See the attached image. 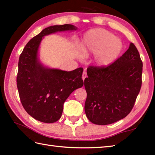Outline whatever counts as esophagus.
Returning <instances> with one entry per match:
<instances>
[{
    "mask_svg": "<svg viewBox=\"0 0 155 155\" xmlns=\"http://www.w3.org/2000/svg\"><path fill=\"white\" fill-rule=\"evenodd\" d=\"M87 77V72L84 71L83 73V77H82V78H83V80L84 81L85 78H86Z\"/></svg>",
    "mask_w": 155,
    "mask_h": 155,
    "instance_id": "obj_1",
    "label": "esophagus"
}]
</instances>
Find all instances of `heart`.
Here are the masks:
<instances>
[{
    "mask_svg": "<svg viewBox=\"0 0 155 155\" xmlns=\"http://www.w3.org/2000/svg\"><path fill=\"white\" fill-rule=\"evenodd\" d=\"M123 42L112 32L103 28L87 31L81 43L80 57L94 55V63L98 67H108L117 60L123 51Z\"/></svg>",
    "mask_w": 155,
    "mask_h": 155,
    "instance_id": "obj_1",
    "label": "heart"
}]
</instances>
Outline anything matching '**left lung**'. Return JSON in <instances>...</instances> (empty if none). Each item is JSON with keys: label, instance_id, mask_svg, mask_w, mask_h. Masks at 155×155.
I'll use <instances>...</instances> for the list:
<instances>
[{"label": "left lung", "instance_id": "8db88e82", "mask_svg": "<svg viewBox=\"0 0 155 155\" xmlns=\"http://www.w3.org/2000/svg\"><path fill=\"white\" fill-rule=\"evenodd\" d=\"M143 62L130 42L122 57L107 67H90L84 79L87 117L98 125L114 123L130 113L142 84Z\"/></svg>", "mask_w": 155, "mask_h": 155}]
</instances>
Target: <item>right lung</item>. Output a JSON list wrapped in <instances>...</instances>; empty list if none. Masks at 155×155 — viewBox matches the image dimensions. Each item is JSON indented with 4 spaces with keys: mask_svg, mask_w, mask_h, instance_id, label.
I'll return each mask as SVG.
<instances>
[{
    "mask_svg": "<svg viewBox=\"0 0 155 155\" xmlns=\"http://www.w3.org/2000/svg\"><path fill=\"white\" fill-rule=\"evenodd\" d=\"M76 30L77 27L68 24L46 28L31 39L20 55L16 78L20 99L27 113L42 123L60 119L64 101L83 86V68L65 71L46 67L38 57L40 45L45 36Z\"/></svg>",
    "mask_w": 155,
    "mask_h": 155,
    "instance_id": "1",
    "label": "right lung"
}]
</instances>
